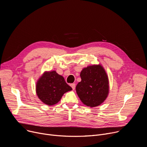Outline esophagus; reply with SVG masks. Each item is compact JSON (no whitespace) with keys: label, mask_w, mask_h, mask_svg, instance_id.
I'll return each instance as SVG.
<instances>
[{"label":"esophagus","mask_w":147,"mask_h":147,"mask_svg":"<svg viewBox=\"0 0 147 147\" xmlns=\"http://www.w3.org/2000/svg\"><path fill=\"white\" fill-rule=\"evenodd\" d=\"M71 87H72V89H73V90H74L75 88H76V84H74V83L71 84Z\"/></svg>","instance_id":"1"}]
</instances>
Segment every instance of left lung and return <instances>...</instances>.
I'll return each mask as SVG.
<instances>
[{"label":"left lung","mask_w":147,"mask_h":147,"mask_svg":"<svg viewBox=\"0 0 147 147\" xmlns=\"http://www.w3.org/2000/svg\"><path fill=\"white\" fill-rule=\"evenodd\" d=\"M80 77L81 81L76 90L81 102L91 108L99 105L109 94V80L105 70L100 65L90 66L82 69Z\"/></svg>","instance_id":"left-lung-1"}]
</instances>
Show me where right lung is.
I'll list each match as a JSON object with an SVG mask.
<instances>
[{"label":"right lung","instance_id":"1","mask_svg":"<svg viewBox=\"0 0 147 147\" xmlns=\"http://www.w3.org/2000/svg\"><path fill=\"white\" fill-rule=\"evenodd\" d=\"M72 88L63 77L56 71L45 72L38 80L36 92L40 100L47 105H53L60 101L63 94Z\"/></svg>","mask_w":147,"mask_h":147}]
</instances>
